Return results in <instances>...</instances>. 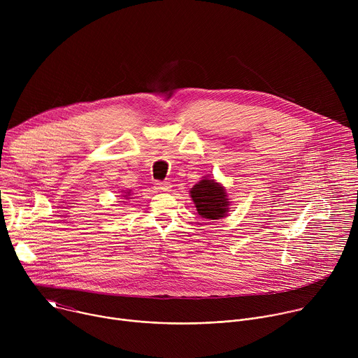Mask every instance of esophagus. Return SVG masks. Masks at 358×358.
<instances>
[{"label": "esophagus", "mask_w": 358, "mask_h": 358, "mask_svg": "<svg viewBox=\"0 0 358 358\" xmlns=\"http://www.w3.org/2000/svg\"><path fill=\"white\" fill-rule=\"evenodd\" d=\"M155 187H156V189L160 191V192H167V191H170V188H171L170 182H167V181H157V182L155 184Z\"/></svg>", "instance_id": "1"}]
</instances>
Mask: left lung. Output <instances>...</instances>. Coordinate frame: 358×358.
I'll return each instance as SVG.
<instances>
[{
	"mask_svg": "<svg viewBox=\"0 0 358 358\" xmlns=\"http://www.w3.org/2000/svg\"><path fill=\"white\" fill-rule=\"evenodd\" d=\"M191 198L199 215L207 220H220L228 213L227 191L214 180H202L195 184L191 191Z\"/></svg>",
	"mask_w": 358,
	"mask_h": 358,
	"instance_id": "1",
	"label": "left lung"
}]
</instances>
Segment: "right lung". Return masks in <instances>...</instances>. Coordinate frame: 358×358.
<instances>
[{"instance_id": "1", "label": "right lung", "mask_w": 358, "mask_h": 358, "mask_svg": "<svg viewBox=\"0 0 358 358\" xmlns=\"http://www.w3.org/2000/svg\"><path fill=\"white\" fill-rule=\"evenodd\" d=\"M126 196H127V195H126Z\"/></svg>"}]
</instances>
